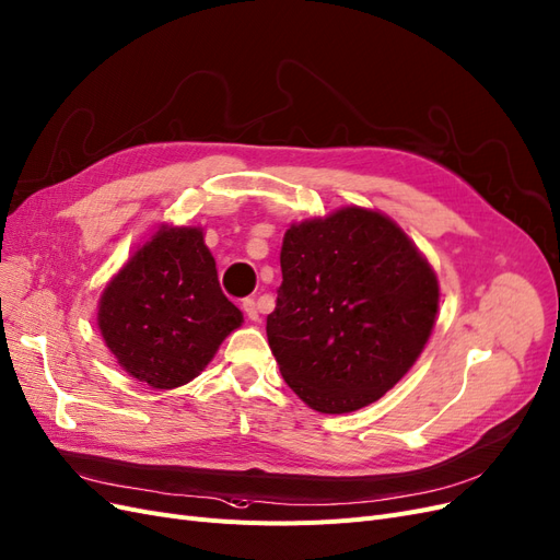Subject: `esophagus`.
<instances>
[{
	"mask_svg": "<svg viewBox=\"0 0 560 560\" xmlns=\"http://www.w3.org/2000/svg\"><path fill=\"white\" fill-rule=\"evenodd\" d=\"M242 310H244V314H246L250 320H258V304H256L254 298H246V300L242 302Z\"/></svg>",
	"mask_w": 560,
	"mask_h": 560,
	"instance_id": "34e87169",
	"label": "esophagus"
}]
</instances>
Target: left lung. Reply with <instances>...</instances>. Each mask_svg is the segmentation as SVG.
I'll list each match as a JSON object with an SVG mask.
<instances>
[{
  "instance_id": "left-lung-1",
  "label": "left lung",
  "mask_w": 560,
  "mask_h": 560,
  "mask_svg": "<svg viewBox=\"0 0 560 560\" xmlns=\"http://www.w3.org/2000/svg\"><path fill=\"white\" fill-rule=\"evenodd\" d=\"M267 316L281 376L320 413L376 402L417 363L435 328L440 281L386 213L341 207L293 223Z\"/></svg>"
}]
</instances>
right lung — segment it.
Instances as JSON below:
<instances>
[{"label": "right lung", "instance_id": "obj_1", "mask_svg": "<svg viewBox=\"0 0 560 560\" xmlns=\"http://www.w3.org/2000/svg\"><path fill=\"white\" fill-rule=\"evenodd\" d=\"M244 314L221 291L202 228L160 225L102 291L97 326L116 363L151 388H178L211 363Z\"/></svg>", "mask_w": 560, "mask_h": 560}]
</instances>
